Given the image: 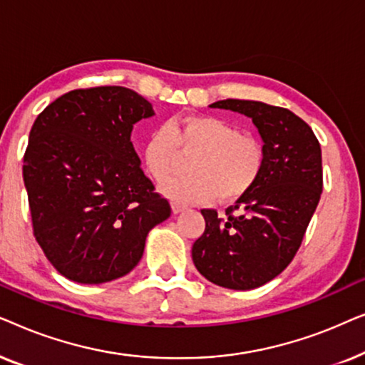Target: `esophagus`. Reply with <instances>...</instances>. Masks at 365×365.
<instances>
[{
	"mask_svg": "<svg viewBox=\"0 0 365 365\" xmlns=\"http://www.w3.org/2000/svg\"><path fill=\"white\" fill-rule=\"evenodd\" d=\"M171 206H173V212H174V214H179V212H182L184 209H186V206H182V204H179V202H173Z\"/></svg>",
	"mask_w": 365,
	"mask_h": 365,
	"instance_id": "1",
	"label": "esophagus"
}]
</instances>
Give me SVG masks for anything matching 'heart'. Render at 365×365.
Listing matches in <instances>:
<instances>
[{
	"label": "heart",
	"instance_id": "1",
	"mask_svg": "<svg viewBox=\"0 0 365 365\" xmlns=\"http://www.w3.org/2000/svg\"><path fill=\"white\" fill-rule=\"evenodd\" d=\"M189 161L187 176L164 186L169 197L186 204H206L219 197L234 202L261 179L266 148L257 136L241 133L232 123L206 114H186L158 129L143 149L144 166L156 182H164Z\"/></svg>",
	"mask_w": 365,
	"mask_h": 365
}]
</instances>
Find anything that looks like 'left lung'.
<instances>
[{
	"instance_id": "left-lung-1",
	"label": "left lung",
	"mask_w": 365,
	"mask_h": 365,
	"mask_svg": "<svg viewBox=\"0 0 365 365\" xmlns=\"http://www.w3.org/2000/svg\"><path fill=\"white\" fill-rule=\"evenodd\" d=\"M211 108L246 114L266 148L261 179L219 217L201 209L206 229L192 261L207 281L249 291L272 281L301 247L322 192V154L311 126L286 108L224 99Z\"/></svg>"
}]
</instances>
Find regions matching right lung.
<instances>
[{
  "label": "right lung",
  "instance_id": "right-lung-1",
  "mask_svg": "<svg viewBox=\"0 0 365 365\" xmlns=\"http://www.w3.org/2000/svg\"><path fill=\"white\" fill-rule=\"evenodd\" d=\"M153 114L123 86L74 89L38 114L23 158L33 236L69 281L126 276L171 216L131 143L133 124Z\"/></svg>",
  "mask_w": 365,
  "mask_h": 365
}]
</instances>
